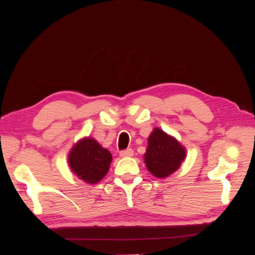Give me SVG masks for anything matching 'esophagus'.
<instances>
[{
    "label": "esophagus",
    "mask_w": 255,
    "mask_h": 255,
    "mask_svg": "<svg viewBox=\"0 0 255 255\" xmlns=\"http://www.w3.org/2000/svg\"><path fill=\"white\" fill-rule=\"evenodd\" d=\"M133 154H134V151L132 149H126V150H122L120 152V156H122V157H130V156H133Z\"/></svg>",
    "instance_id": "esophagus-1"
}]
</instances>
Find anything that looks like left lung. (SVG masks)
<instances>
[{
  "label": "left lung",
  "instance_id": "8db88e82",
  "mask_svg": "<svg viewBox=\"0 0 255 255\" xmlns=\"http://www.w3.org/2000/svg\"><path fill=\"white\" fill-rule=\"evenodd\" d=\"M148 143L144 163L148 170L159 179L177 170L186 155L184 146L159 128L153 129Z\"/></svg>",
  "mask_w": 255,
  "mask_h": 255
}]
</instances>
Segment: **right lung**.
<instances>
[{
  "label": "right lung",
  "mask_w": 255,
  "mask_h": 255,
  "mask_svg": "<svg viewBox=\"0 0 255 255\" xmlns=\"http://www.w3.org/2000/svg\"><path fill=\"white\" fill-rule=\"evenodd\" d=\"M112 159L111 152L103 149L90 137L76 143L68 158L71 170L81 180L90 184H96L103 179L109 171Z\"/></svg>",
  "instance_id": "right-lung-1"
}]
</instances>
